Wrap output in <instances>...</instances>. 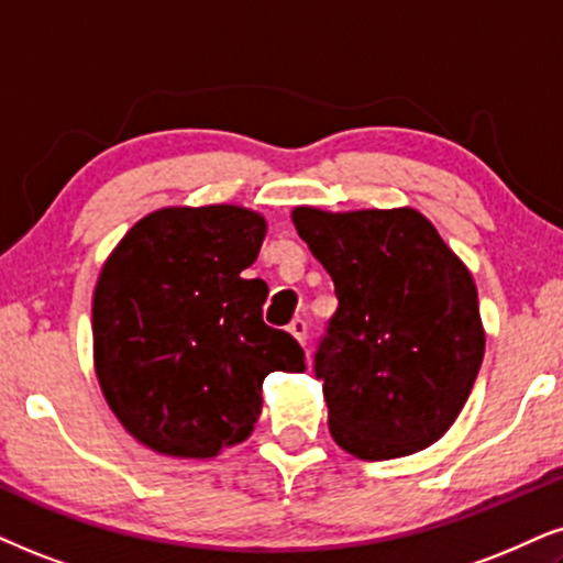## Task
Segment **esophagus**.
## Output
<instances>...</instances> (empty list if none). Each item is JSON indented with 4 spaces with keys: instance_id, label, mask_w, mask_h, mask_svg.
Wrapping results in <instances>:
<instances>
[{
    "instance_id": "obj_1",
    "label": "esophagus",
    "mask_w": 563,
    "mask_h": 563,
    "mask_svg": "<svg viewBox=\"0 0 563 563\" xmlns=\"http://www.w3.org/2000/svg\"><path fill=\"white\" fill-rule=\"evenodd\" d=\"M288 332L294 334L298 343L303 345V340H306V322H303V319H294V322L288 324Z\"/></svg>"
}]
</instances>
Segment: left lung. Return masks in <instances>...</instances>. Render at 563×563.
<instances>
[{
    "instance_id": "left-lung-1",
    "label": "left lung",
    "mask_w": 563,
    "mask_h": 563,
    "mask_svg": "<svg viewBox=\"0 0 563 563\" xmlns=\"http://www.w3.org/2000/svg\"><path fill=\"white\" fill-rule=\"evenodd\" d=\"M290 218L338 296L314 358L334 444L358 460L426 450L457 421L486 351L471 269L412 208Z\"/></svg>"
}]
</instances>
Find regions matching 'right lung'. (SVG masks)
Wrapping results in <instances>:
<instances>
[{"mask_svg":"<svg viewBox=\"0 0 563 563\" xmlns=\"http://www.w3.org/2000/svg\"><path fill=\"white\" fill-rule=\"evenodd\" d=\"M267 220L241 205L161 208L126 231L92 294V366L119 423L166 457L208 460L252 437L262 382L303 372L262 322Z\"/></svg>","mask_w":563,"mask_h":563,"instance_id":"obj_1","label":"right lung"}]
</instances>
